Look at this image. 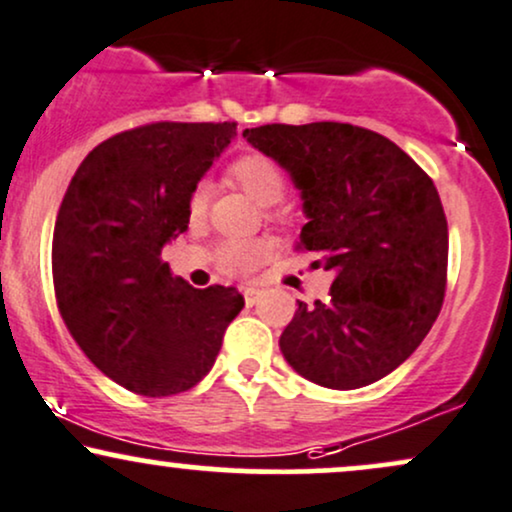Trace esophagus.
<instances>
[{
    "mask_svg": "<svg viewBox=\"0 0 512 512\" xmlns=\"http://www.w3.org/2000/svg\"><path fill=\"white\" fill-rule=\"evenodd\" d=\"M240 291H243V298H245V303H248V305H255L257 300H260V295H262L260 288H255V286H243Z\"/></svg>",
    "mask_w": 512,
    "mask_h": 512,
    "instance_id": "1",
    "label": "esophagus"
}]
</instances>
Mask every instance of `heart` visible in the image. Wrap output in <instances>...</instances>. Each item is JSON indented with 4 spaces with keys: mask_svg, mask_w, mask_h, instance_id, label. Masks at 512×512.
<instances>
[{
    "mask_svg": "<svg viewBox=\"0 0 512 512\" xmlns=\"http://www.w3.org/2000/svg\"><path fill=\"white\" fill-rule=\"evenodd\" d=\"M229 176L243 193H248L262 207H272L276 202H281L288 188L286 171L281 169V164L272 157L260 155V152H250V155L238 157L229 166ZM207 205L209 186L207 183H197L188 195V217L193 221L202 219L207 212ZM272 217L283 219L286 217V209L274 207ZM269 255H272V245L262 238L226 240L217 250V264L224 274L243 276L255 272Z\"/></svg>",
    "mask_w": 512,
    "mask_h": 512,
    "instance_id": "1",
    "label": "heart"
}]
</instances>
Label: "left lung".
Segmentation results:
<instances>
[{"instance_id":"left-lung-1","label":"left lung","mask_w":512,"mask_h":512,"mask_svg":"<svg viewBox=\"0 0 512 512\" xmlns=\"http://www.w3.org/2000/svg\"><path fill=\"white\" fill-rule=\"evenodd\" d=\"M243 138L291 171L310 219L300 245L336 272L326 303H298L283 357L326 389L374 384L415 353L441 312L448 224L434 181L353 123H267Z\"/></svg>"}]
</instances>
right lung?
I'll list each match as a JSON object with an SVG mask.
<instances>
[{
	"instance_id": "add662e5",
	"label": "right lung",
	"mask_w": 512,
	"mask_h": 512,
	"mask_svg": "<svg viewBox=\"0 0 512 512\" xmlns=\"http://www.w3.org/2000/svg\"><path fill=\"white\" fill-rule=\"evenodd\" d=\"M236 121H157L104 140L61 200L52 238L59 315L100 372L140 396L188 391L212 369L245 300L193 288L162 260L188 229V195Z\"/></svg>"
}]
</instances>
